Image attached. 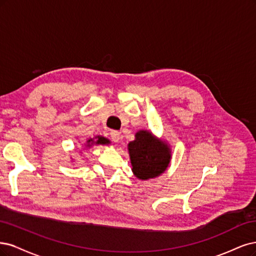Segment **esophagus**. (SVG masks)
Segmentation results:
<instances>
[{"mask_svg": "<svg viewBox=\"0 0 256 256\" xmlns=\"http://www.w3.org/2000/svg\"><path fill=\"white\" fill-rule=\"evenodd\" d=\"M120 135H121L120 132H118V130H112L110 132V138H112V142H119Z\"/></svg>", "mask_w": 256, "mask_h": 256, "instance_id": "esophagus-1", "label": "esophagus"}]
</instances>
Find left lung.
<instances>
[{"mask_svg":"<svg viewBox=\"0 0 256 256\" xmlns=\"http://www.w3.org/2000/svg\"><path fill=\"white\" fill-rule=\"evenodd\" d=\"M134 142L128 144L134 174L140 180L156 178L167 169L170 150L166 144L156 139L148 130H139Z\"/></svg>","mask_w":256,"mask_h":256,"instance_id":"left-lung-1","label":"left lung"}]
</instances>
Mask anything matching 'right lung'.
Wrapping results in <instances>:
<instances>
[{
  "label": "right lung",
  "instance_id": "1",
  "mask_svg": "<svg viewBox=\"0 0 256 256\" xmlns=\"http://www.w3.org/2000/svg\"><path fill=\"white\" fill-rule=\"evenodd\" d=\"M88 146H89L90 145V144L92 143V144H108L110 142V140H107L106 138H104V137H100V136H98V140H96V142H94V139H89L88 140Z\"/></svg>",
  "mask_w": 256,
  "mask_h": 256
}]
</instances>
